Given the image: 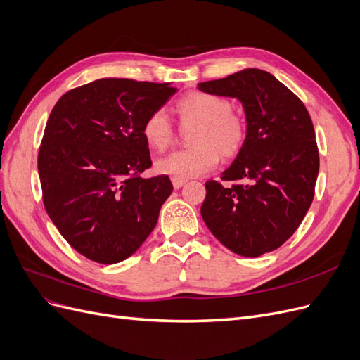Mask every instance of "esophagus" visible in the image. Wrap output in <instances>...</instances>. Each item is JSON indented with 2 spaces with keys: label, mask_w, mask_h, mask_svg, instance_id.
<instances>
[{
  "label": "esophagus",
  "mask_w": 360,
  "mask_h": 360,
  "mask_svg": "<svg viewBox=\"0 0 360 360\" xmlns=\"http://www.w3.org/2000/svg\"><path fill=\"white\" fill-rule=\"evenodd\" d=\"M186 181L188 180H183V179H172V186L176 188V189H180Z\"/></svg>",
  "instance_id": "1"
}]
</instances>
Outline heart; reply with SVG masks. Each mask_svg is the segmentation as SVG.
I'll list each match as a JSON object with an SVG mask.
<instances>
[{"label":"heart","mask_w":360,"mask_h":360,"mask_svg":"<svg viewBox=\"0 0 360 360\" xmlns=\"http://www.w3.org/2000/svg\"><path fill=\"white\" fill-rule=\"evenodd\" d=\"M174 110L181 126H195L189 139L192 148L159 159V174L188 180L212 171L219 162V153L225 158L240 153L248 138V123L243 115L231 111L225 97L192 91L180 97ZM143 138L150 148L167 150L174 138L168 115L160 110L151 112L143 124Z\"/></svg>","instance_id":"obj_1"}]
</instances>
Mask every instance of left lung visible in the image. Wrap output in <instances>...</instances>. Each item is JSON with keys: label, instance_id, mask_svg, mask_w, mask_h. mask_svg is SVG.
<instances>
[{"label": "left lung", "instance_id": "8db88e82", "mask_svg": "<svg viewBox=\"0 0 360 360\" xmlns=\"http://www.w3.org/2000/svg\"><path fill=\"white\" fill-rule=\"evenodd\" d=\"M204 93L242 102L248 138L222 180H209L201 216L225 248L242 257L278 249L314 200L320 158L307 108L274 75L245 69L198 84Z\"/></svg>", "mask_w": 360, "mask_h": 360}]
</instances>
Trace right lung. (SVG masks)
I'll list each match as a JSON object with an SVG mask.
<instances>
[{"mask_svg":"<svg viewBox=\"0 0 360 360\" xmlns=\"http://www.w3.org/2000/svg\"><path fill=\"white\" fill-rule=\"evenodd\" d=\"M177 89L103 78L63 94L39 150L43 204L68 243L101 264L135 254L153 231L172 192L168 176L143 179L151 167L146 118Z\"/></svg>","mask_w":360,"mask_h":360,"instance_id":"1","label":"right lung"}]
</instances>
